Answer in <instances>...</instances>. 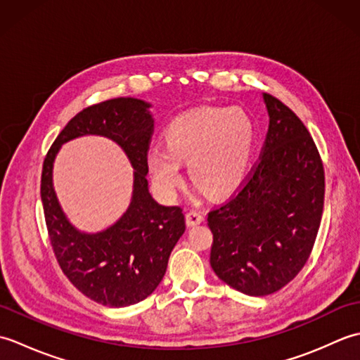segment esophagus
<instances>
[{"label":"esophagus","instance_id":"esophagus-1","mask_svg":"<svg viewBox=\"0 0 360 360\" xmlns=\"http://www.w3.org/2000/svg\"><path fill=\"white\" fill-rule=\"evenodd\" d=\"M186 221L188 227H195L198 224H201L204 221V213L198 212V210H190L186 215Z\"/></svg>","mask_w":360,"mask_h":360}]
</instances>
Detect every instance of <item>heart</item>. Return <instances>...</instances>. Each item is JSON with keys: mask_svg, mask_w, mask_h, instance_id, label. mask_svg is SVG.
<instances>
[{"mask_svg": "<svg viewBox=\"0 0 360 360\" xmlns=\"http://www.w3.org/2000/svg\"><path fill=\"white\" fill-rule=\"evenodd\" d=\"M255 128L240 108L202 106L181 114L165 129V147L148 151L147 165L158 192L172 198L182 184L181 162L212 198L233 193L248 173Z\"/></svg>", "mask_w": 360, "mask_h": 360, "instance_id": "heart-1", "label": "heart"}]
</instances>
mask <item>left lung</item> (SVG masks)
Listing matches in <instances>:
<instances>
[{
	"label": "left lung",
	"mask_w": 360,
	"mask_h": 360,
	"mask_svg": "<svg viewBox=\"0 0 360 360\" xmlns=\"http://www.w3.org/2000/svg\"><path fill=\"white\" fill-rule=\"evenodd\" d=\"M263 155L233 198L209 213L210 266L226 285L262 297L300 272L323 212L325 174L307 127L271 94Z\"/></svg>",
	"instance_id": "left-lung-1"
}]
</instances>
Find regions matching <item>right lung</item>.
<instances>
[{"label": "right lung", "mask_w": 360, "mask_h": 360, "mask_svg": "<svg viewBox=\"0 0 360 360\" xmlns=\"http://www.w3.org/2000/svg\"><path fill=\"white\" fill-rule=\"evenodd\" d=\"M151 103L119 97L80 111L57 136L41 173V202L49 238L62 271L91 300L111 308L139 303L158 288L168 258L186 232L178 205L159 204L150 193L147 151L155 119ZM82 135H102L124 150L134 169L127 210L101 233H83L65 217L53 188V162L61 145Z\"/></svg>", "instance_id": "obj_1"}]
</instances>
